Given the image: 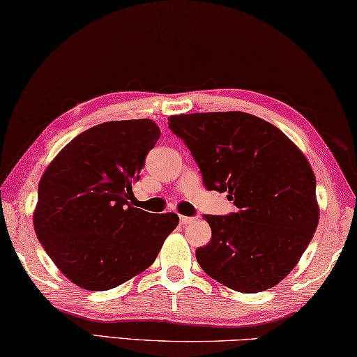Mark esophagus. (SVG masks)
<instances>
[{"mask_svg": "<svg viewBox=\"0 0 357 357\" xmlns=\"http://www.w3.org/2000/svg\"><path fill=\"white\" fill-rule=\"evenodd\" d=\"M195 220V218H189V216H181L179 218V222L183 225H188V224H192Z\"/></svg>", "mask_w": 357, "mask_h": 357, "instance_id": "esophagus-1", "label": "esophagus"}]
</instances>
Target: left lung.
I'll return each mask as SVG.
<instances>
[{
	"label": "left lung",
	"mask_w": 357,
	"mask_h": 357,
	"mask_svg": "<svg viewBox=\"0 0 357 357\" xmlns=\"http://www.w3.org/2000/svg\"><path fill=\"white\" fill-rule=\"evenodd\" d=\"M199 163L208 190L229 192L238 213L205 214L211 241L195 251L206 275L256 294L291 273L319 222L316 178L307 157L264 119L241 111L168 117Z\"/></svg>",
	"instance_id": "1"
}]
</instances>
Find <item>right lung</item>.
<instances>
[{
	"instance_id": "right-lung-1",
	"label": "right lung",
	"mask_w": 357,
	"mask_h": 357,
	"mask_svg": "<svg viewBox=\"0 0 357 357\" xmlns=\"http://www.w3.org/2000/svg\"><path fill=\"white\" fill-rule=\"evenodd\" d=\"M160 128L151 119L111 121L71 139L38 185L33 225L61 273L86 291H107L154 264L178 214L128 203Z\"/></svg>"
}]
</instances>
